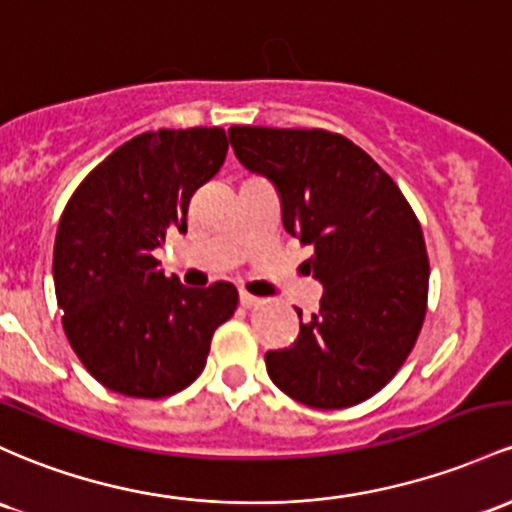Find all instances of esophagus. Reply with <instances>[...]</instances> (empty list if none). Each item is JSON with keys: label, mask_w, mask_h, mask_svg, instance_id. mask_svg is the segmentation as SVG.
Wrapping results in <instances>:
<instances>
[{"label": "esophagus", "mask_w": 512, "mask_h": 512, "mask_svg": "<svg viewBox=\"0 0 512 512\" xmlns=\"http://www.w3.org/2000/svg\"><path fill=\"white\" fill-rule=\"evenodd\" d=\"M240 303H243L245 308H260V306H265V299L247 294V291H240Z\"/></svg>", "instance_id": "obj_1"}]
</instances>
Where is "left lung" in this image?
Instances as JSON below:
<instances>
[{
  "label": "left lung",
  "mask_w": 512,
  "mask_h": 512,
  "mask_svg": "<svg viewBox=\"0 0 512 512\" xmlns=\"http://www.w3.org/2000/svg\"><path fill=\"white\" fill-rule=\"evenodd\" d=\"M235 155L282 199L286 233L313 245L320 311L294 347L267 352L269 379L311 408H350L384 389L428 311L423 228L396 182L340 133L233 126ZM301 318V311H299Z\"/></svg>",
  "instance_id": "obj_1"
}]
</instances>
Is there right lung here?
<instances>
[{"label": "right lung", "mask_w": 512, "mask_h": 512, "mask_svg": "<svg viewBox=\"0 0 512 512\" xmlns=\"http://www.w3.org/2000/svg\"><path fill=\"white\" fill-rule=\"evenodd\" d=\"M223 128L140 133L99 162L67 201L53 250L63 328L89 374L131 398H165L204 372L238 289H189L153 250L187 233L189 201L221 170Z\"/></svg>", "instance_id": "add662e5"}]
</instances>
